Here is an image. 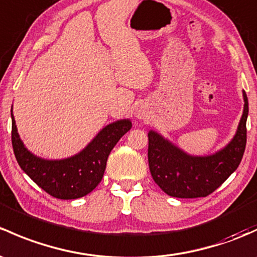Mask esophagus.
<instances>
[{
  "mask_svg": "<svg viewBox=\"0 0 257 257\" xmlns=\"http://www.w3.org/2000/svg\"><path fill=\"white\" fill-rule=\"evenodd\" d=\"M134 114H136V117L139 120H147L150 118L151 110L149 109V107L145 106V104H140V106H138Z\"/></svg>",
  "mask_w": 257,
  "mask_h": 257,
  "instance_id": "obj_1",
  "label": "esophagus"
}]
</instances>
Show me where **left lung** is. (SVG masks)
Masks as SVG:
<instances>
[{"instance_id": "1", "label": "left lung", "mask_w": 257, "mask_h": 257, "mask_svg": "<svg viewBox=\"0 0 257 257\" xmlns=\"http://www.w3.org/2000/svg\"><path fill=\"white\" fill-rule=\"evenodd\" d=\"M244 109L235 136L209 155H191L155 131H149L148 160L154 181L165 193L177 198H197L214 192L239 166L246 147L249 102L242 90Z\"/></svg>"}]
</instances>
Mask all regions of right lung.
<instances>
[{"instance_id":"obj_1","label":"right lung","mask_w":257,"mask_h":257,"mask_svg":"<svg viewBox=\"0 0 257 257\" xmlns=\"http://www.w3.org/2000/svg\"><path fill=\"white\" fill-rule=\"evenodd\" d=\"M12 147L21 169L40 188L59 199H76L92 192L103 177L107 159L119 139L132 128L131 119L107 124L80 153L65 159L40 158L22 142L13 112Z\"/></svg>"}]
</instances>
